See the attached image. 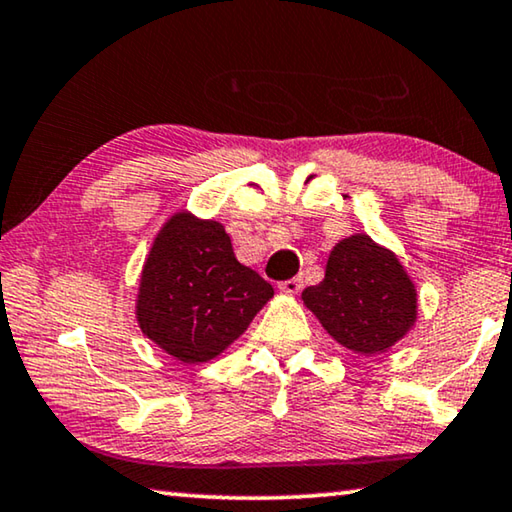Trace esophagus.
I'll use <instances>...</instances> for the list:
<instances>
[{"label": "esophagus", "instance_id": "1", "mask_svg": "<svg viewBox=\"0 0 512 512\" xmlns=\"http://www.w3.org/2000/svg\"><path fill=\"white\" fill-rule=\"evenodd\" d=\"M279 290L283 295H297L302 290V279L295 277V279H288V281H281L279 283Z\"/></svg>", "mask_w": 512, "mask_h": 512}]
</instances>
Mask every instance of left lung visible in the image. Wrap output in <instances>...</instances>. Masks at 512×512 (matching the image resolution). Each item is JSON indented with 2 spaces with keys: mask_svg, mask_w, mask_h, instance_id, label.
I'll return each mask as SVG.
<instances>
[{
  "mask_svg": "<svg viewBox=\"0 0 512 512\" xmlns=\"http://www.w3.org/2000/svg\"><path fill=\"white\" fill-rule=\"evenodd\" d=\"M325 332L355 355H380L412 332L419 293L396 251L355 233L329 251L325 279L302 293Z\"/></svg>",
  "mask_w": 512,
  "mask_h": 512,
  "instance_id": "obj_1",
  "label": "left lung"
}]
</instances>
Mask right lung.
<instances>
[{
	"label": "right lung",
	"instance_id": "obj_1",
	"mask_svg": "<svg viewBox=\"0 0 512 512\" xmlns=\"http://www.w3.org/2000/svg\"><path fill=\"white\" fill-rule=\"evenodd\" d=\"M272 297L270 283L235 258L224 224L178 210L141 267L135 318L169 357L206 364L247 332Z\"/></svg>",
	"mask_w": 512,
	"mask_h": 512
}]
</instances>
